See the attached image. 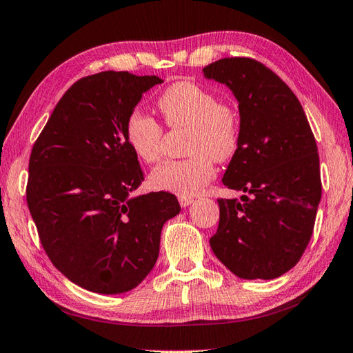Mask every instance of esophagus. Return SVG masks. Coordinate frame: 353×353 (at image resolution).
Returning <instances> with one entry per match:
<instances>
[{"label":"esophagus","mask_w":353,"mask_h":353,"mask_svg":"<svg viewBox=\"0 0 353 353\" xmlns=\"http://www.w3.org/2000/svg\"><path fill=\"white\" fill-rule=\"evenodd\" d=\"M178 201H179V204H181V208H188V205H190L192 203H194V198L179 195L178 196Z\"/></svg>","instance_id":"esophagus-1"}]
</instances>
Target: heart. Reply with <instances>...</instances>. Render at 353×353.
Returning a JSON list of instances; mask_svg holds the SVG:
<instances>
[{
	"instance_id": "1",
	"label": "heart",
	"mask_w": 353,
	"mask_h": 353,
	"mask_svg": "<svg viewBox=\"0 0 353 353\" xmlns=\"http://www.w3.org/2000/svg\"><path fill=\"white\" fill-rule=\"evenodd\" d=\"M157 105L169 128H189L184 159H168L152 170L157 190L189 196L215 175L214 159L224 163L235 155L239 143V115L234 105L218 101L214 92L194 81H176L165 88ZM125 141L144 163L161 155L163 128L157 119L135 112L125 123Z\"/></svg>"
}]
</instances>
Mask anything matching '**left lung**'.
Listing matches in <instances>:
<instances>
[{"mask_svg": "<svg viewBox=\"0 0 353 353\" xmlns=\"http://www.w3.org/2000/svg\"><path fill=\"white\" fill-rule=\"evenodd\" d=\"M204 78L238 101L239 143L223 184L243 192L218 199L215 256L243 280H274L300 261L321 199L315 137L294 92L252 58H223Z\"/></svg>", "mask_w": 353, "mask_h": 353, "instance_id": "8db88e82", "label": "left lung"}]
</instances>
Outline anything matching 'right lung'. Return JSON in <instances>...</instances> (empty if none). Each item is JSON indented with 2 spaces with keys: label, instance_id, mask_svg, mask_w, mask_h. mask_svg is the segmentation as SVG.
Wrapping results in <instances>:
<instances>
[{
  "label": "right lung",
  "instance_id": "right-lung-1",
  "mask_svg": "<svg viewBox=\"0 0 353 353\" xmlns=\"http://www.w3.org/2000/svg\"><path fill=\"white\" fill-rule=\"evenodd\" d=\"M155 75L99 72L59 99L33 144L28 205L46 254L83 289L129 292L154 269L161 229L179 214L169 192L135 196L144 175L125 123Z\"/></svg>",
  "mask_w": 353,
  "mask_h": 353
}]
</instances>
